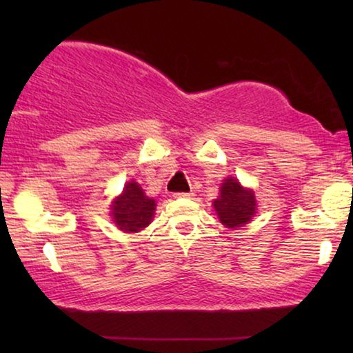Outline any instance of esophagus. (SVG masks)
I'll use <instances>...</instances> for the list:
<instances>
[{"instance_id":"obj_1","label":"esophagus","mask_w":353,"mask_h":353,"mask_svg":"<svg viewBox=\"0 0 353 353\" xmlns=\"http://www.w3.org/2000/svg\"><path fill=\"white\" fill-rule=\"evenodd\" d=\"M194 196V192H175L173 197H178V199H191Z\"/></svg>"}]
</instances>
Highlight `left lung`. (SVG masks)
Wrapping results in <instances>:
<instances>
[{
  "mask_svg": "<svg viewBox=\"0 0 353 353\" xmlns=\"http://www.w3.org/2000/svg\"><path fill=\"white\" fill-rule=\"evenodd\" d=\"M255 196L250 190H244L238 180L228 178L221 183L219 199L214 207L220 221L230 228L248 223L255 214Z\"/></svg>",
  "mask_w": 353,
  "mask_h": 353,
  "instance_id": "obj_1",
  "label": "left lung"
}]
</instances>
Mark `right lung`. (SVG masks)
Masks as SVG:
<instances>
[{
    "label": "right lung",
    "mask_w": 353,
    "mask_h": 353,
    "mask_svg": "<svg viewBox=\"0 0 353 353\" xmlns=\"http://www.w3.org/2000/svg\"><path fill=\"white\" fill-rule=\"evenodd\" d=\"M156 201L144 194L138 183L130 181L112 204L115 225L123 231H139L151 223Z\"/></svg>",
    "instance_id": "1"
}]
</instances>
